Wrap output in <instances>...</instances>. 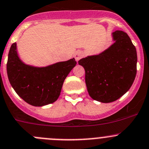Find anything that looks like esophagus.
I'll list each match as a JSON object with an SVG mask.
<instances>
[{"instance_id": "1", "label": "esophagus", "mask_w": 149, "mask_h": 149, "mask_svg": "<svg viewBox=\"0 0 149 149\" xmlns=\"http://www.w3.org/2000/svg\"><path fill=\"white\" fill-rule=\"evenodd\" d=\"M75 59L76 61H79L80 59H81L84 57V52L82 51H77L74 54Z\"/></svg>"}]
</instances>
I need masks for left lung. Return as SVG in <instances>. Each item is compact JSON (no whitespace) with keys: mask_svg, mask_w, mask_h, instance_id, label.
I'll use <instances>...</instances> for the list:
<instances>
[{"mask_svg":"<svg viewBox=\"0 0 149 149\" xmlns=\"http://www.w3.org/2000/svg\"><path fill=\"white\" fill-rule=\"evenodd\" d=\"M113 44L97 54L81 59L85 70L89 95L101 102H111L125 95L133 84L137 73V52L125 32L112 33Z\"/></svg>","mask_w":149,"mask_h":149,"instance_id":"8db88e82","label":"left lung"}]
</instances>
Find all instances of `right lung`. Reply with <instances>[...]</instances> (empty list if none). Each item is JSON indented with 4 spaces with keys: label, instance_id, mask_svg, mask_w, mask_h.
<instances>
[{
    "label": "right lung",
    "instance_id": "obj_1",
    "mask_svg": "<svg viewBox=\"0 0 149 149\" xmlns=\"http://www.w3.org/2000/svg\"><path fill=\"white\" fill-rule=\"evenodd\" d=\"M74 58L47 67L36 68L23 63L17 52V44L11 46L6 69L8 80L17 95L33 106L55 102L65 79L76 66Z\"/></svg>",
    "mask_w": 149,
    "mask_h": 149
}]
</instances>
